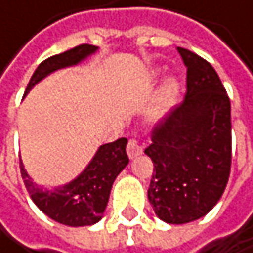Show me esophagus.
Returning a JSON list of instances; mask_svg holds the SVG:
<instances>
[{
    "mask_svg": "<svg viewBox=\"0 0 253 253\" xmlns=\"http://www.w3.org/2000/svg\"><path fill=\"white\" fill-rule=\"evenodd\" d=\"M142 151H144V147H142L136 139H130V141L127 142V154H129L130 159H133V157L142 154Z\"/></svg>",
    "mask_w": 253,
    "mask_h": 253,
    "instance_id": "1",
    "label": "esophagus"
}]
</instances>
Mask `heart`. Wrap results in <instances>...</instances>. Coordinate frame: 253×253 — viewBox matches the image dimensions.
<instances>
[{
    "label": "heart",
    "instance_id": "1",
    "mask_svg": "<svg viewBox=\"0 0 253 253\" xmlns=\"http://www.w3.org/2000/svg\"><path fill=\"white\" fill-rule=\"evenodd\" d=\"M178 93H179V84L175 81V80H168L162 88V93H160V100L165 106H169L172 103H175L176 97H178Z\"/></svg>",
    "mask_w": 253,
    "mask_h": 253
}]
</instances>
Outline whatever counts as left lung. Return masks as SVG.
I'll return each instance as SVG.
<instances>
[{"label":"left lung","mask_w":253,"mask_h":253,"mask_svg":"<svg viewBox=\"0 0 253 253\" xmlns=\"http://www.w3.org/2000/svg\"><path fill=\"white\" fill-rule=\"evenodd\" d=\"M187 66L185 99L151 133L154 163L148 200L169 224L205 216L221 199L231 170V103L213 66L178 47Z\"/></svg>","instance_id":"8db88e82"}]
</instances>
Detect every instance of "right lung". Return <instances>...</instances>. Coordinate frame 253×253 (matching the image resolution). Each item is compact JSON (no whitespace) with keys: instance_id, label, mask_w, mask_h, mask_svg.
Here are the masks:
<instances>
[{"instance_id":"add662e5","label":"right lung","mask_w":253,"mask_h":253,"mask_svg":"<svg viewBox=\"0 0 253 253\" xmlns=\"http://www.w3.org/2000/svg\"><path fill=\"white\" fill-rule=\"evenodd\" d=\"M94 50L96 47L91 44H80L60 54L47 57L32 74L25 94L50 72L75 65ZM126 144H127V139L120 138L114 142L102 145L90 165L77 179L53 191L42 190L34 184L20 162V175L32 202L56 222L71 227L96 224L105 212L117 175L129 163Z\"/></svg>"}]
</instances>
